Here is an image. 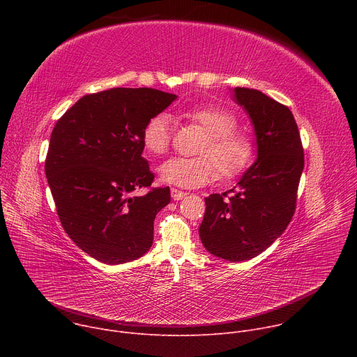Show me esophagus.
I'll return each mask as SVG.
<instances>
[{"mask_svg":"<svg viewBox=\"0 0 357 357\" xmlns=\"http://www.w3.org/2000/svg\"><path fill=\"white\" fill-rule=\"evenodd\" d=\"M186 195H188L186 192H182V190L176 189V188H172V189H171V196H172L174 200H181V199H183Z\"/></svg>","mask_w":357,"mask_h":357,"instance_id":"obj_1","label":"esophagus"}]
</instances>
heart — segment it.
Instances as JSON below:
<instances>
[{
    "label": "heart",
    "instance_id": "heart-1",
    "mask_svg": "<svg viewBox=\"0 0 357 357\" xmlns=\"http://www.w3.org/2000/svg\"><path fill=\"white\" fill-rule=\"evenodd\" d=\"M182 116L206 132L199 148L200 157H175L165 161L158 172L160 178L181 188H197L213 181L219 174L225 178L238 175L247 168L254 155L251 138L237 130L238 117L216 105L196 106L185 110ZM142 146L151 155H162L172 141V120L168 114L151 117L141 135Z\"/></svg>",
    "mask_w": 357,
    "mask_h": 357
}]
</instances>
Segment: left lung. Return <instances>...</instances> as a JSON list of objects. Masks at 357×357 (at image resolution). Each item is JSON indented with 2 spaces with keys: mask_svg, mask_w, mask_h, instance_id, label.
I'll return each mask as SVG.
<instances>
[{
  "mask_svg": "<svg viewBox=\"0 0 357 357\" xmlns=\"http://www.w3.org/2000/svg\"><path fill=\"white\" fill-rule=\"evenodd\" d=\"M257 137V161L238 183L205 197L202 244L216 257L240 263L259 256L289 225L303 169V148L291 110L267 94L236 87Z\"/></svg>",
  "mask_w": 357,
  "mask_h": 357,
  "instance_id": "left-lung-1",
  "label": "left lung"
}]
</instances>
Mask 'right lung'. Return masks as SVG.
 I'll list each match as a JSON object with an SVG mask.
<instances>
[{"label": "right lung", "instance_id": "1", "mask_svg": "<svg viewBox=\"0 0 357 357\" xmlns=\"http://www.w3.org/2000/svg\"><path fill=\"white\" fill-rule=\"evenodd\" d=\"M176 98L157 89L114 87L83 96L55 124L45 174L68 236L93 259L123 264L145 254L169 188H151L141 157L146 121ZM138 187L150 190L130 197Z\"/></svg>", "mask_w": 357, "mask_h": 357}]
</instances>
